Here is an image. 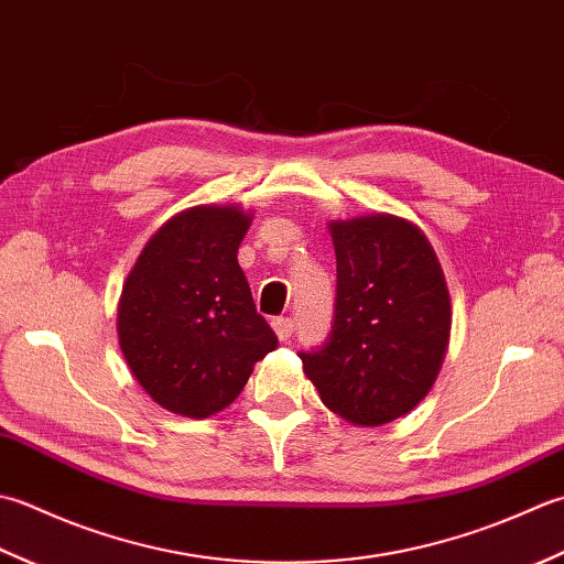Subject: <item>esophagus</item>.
Masks as SVG:
<instances>
[{
  "instance_id": "34e87169",
  "label": "esophagus",
  "mask_w": 564,
  "mask_h": 564,
  "mask_svg": "<svg viewBox=\"0 0 564 564\" xmlns=\"http://www.w3.org/2000/svg\"><path fill=\"white\" fill-rule=\"evenodd\" d=\"M272 328H274V333H278L280 340H290L294 333V321L278 316V318H272Z\"/></svg>"
}]
</instances>
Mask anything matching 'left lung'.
I'll return each mask as SVG.
<instances>
[{"mask_svg":"<svg viewBox=\"0 0 564 564\" xmlns=\"http://www.w3.org/2000/svg\"><path fill=\"white\" fill-rule=\"evenodd\" d=\"M336 304L324 346L299 352L324 404L382 426L431 392L451 338V296L421 228L392 214L330 224Z\"/></svg>","mask_w":564,"mask_h":564,"instance_id":"obj_1","label":"left lung"}]
</instances>
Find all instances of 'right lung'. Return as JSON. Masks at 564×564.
Returning a JSON list of instances; mask_svg holds the SVG:
<instances>
[{
  "label": "right lung",
  "instance_id": "right-lung-1",
  "mask_svg": "<svg viewBox=\"0 0 564 564\" xmlns=\"http://www.w3.org/2000/svg\"><path fill=\"white\" fill-rule=\"evenodd\" d=\"M250 214L194 206L148 240L119 302V346L133 377L172 413L206 419L243 392L278 348L238 265Z\"/></svg>",
  "mask_w": 564,
  "mask_h": 564
}]
</instances>
